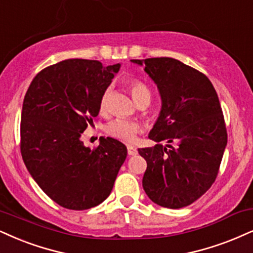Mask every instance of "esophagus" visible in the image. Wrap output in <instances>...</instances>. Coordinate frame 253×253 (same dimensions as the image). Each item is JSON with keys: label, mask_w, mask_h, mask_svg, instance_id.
Instances as JSON below:
<instances>
[{"label": "esophagus", "mask_w": 253, "mask_h": 253, "mask_svg": "<svg viewBox=\"0 0 253 253\" xmlns=\"http://www.w3.org/2000/svg\"><path fill=\"white\" fill-rule=\"evenodd\" d=\"M137 149L132 145H127V155L129 156H136L137 155Z\"/></svg>", "instance_id": "obj_1"}]
</instances>
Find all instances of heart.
I'll list each match as a JSON object with an SVG mask.
<instances>
[{
    "mask_svg": "<svg viewBox=\"0 0 253 253\" xmlns=\"http://www.w3.org/2000/svg\"><path fill=\"white\" fill-rule=\"evenodd\" d=\"M127 86H129L130 92H131L132 99L137 103L144 101V99H149L150 101L151 93L148 86L145 85L142 81L139 80H130L127 81ZM111 88L104 89V91L102 92L101 98H99V109L101 111H104L108 107L109 97H110ZM105 131L112 138H116L118 141L126 142V143H131L135 141L137 133L141 131V126L136 122L127 121V120H122V118H117V120L111 121L110 123H108L107 127H105Z\"/></svg>",
    "mask_w": 253,
    "mask_h": 253,
    "instance_id": "b5f03b06",
    "label": "heart"
}]
</instances>
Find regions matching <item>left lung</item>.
<instances>
[{
  "label": "left lung",
  "mask_w": 253,
  "mask_h": 253,
  "mask_svg": "<svg viewBox=\"0 0 253 253\" xmlns=\"http://www.w3.org/2000/svg\"><path fill=\"white\" fill-rule=\"evenodd\" d=\"M157 84L162 109L149 138L138 149L146 161L143 189L156 204L188 207L211 188L219 170L227 132L219 99L201 71L171 57L131 60ZM165 140L164 147L159 143Z\"/></svg>",
  "instance_id": "obj_1"
}]
</instances>
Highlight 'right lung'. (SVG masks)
Wrapping results in <instances>:
<instances>
[{"label":"right lung","instance_id":"add662e5","mask_svg":"<svg viewBox=\"0 0 253 253\" xmlns=\"http://www.w3.org/2000/svg\"><path fill=\"white\" fill-rule=\"evenodd\" d=\"M120 68L82 58L58 62L40 71L24 96L22 158L40 188L65 209L105 201L126 158V146L111 137H101L92 150L81 141Z\"/></svg>","mask_w":253,"mask_h":253}]
</instances>
